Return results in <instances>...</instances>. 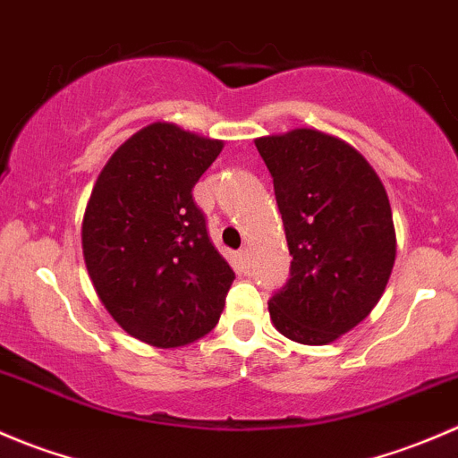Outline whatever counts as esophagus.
<instances>
[{
	"mask_svg": "<svg viewBox=\"0 0 458 458\" xmlns=\"http://www.w3.org/2000/svg\"><path fill=\"white\" fill-rule=\"evenodd\" d=\"M237 261H239V266L246 267L248 263H250V250H248V248H242V250L237 252Z\"/></svg>",
	"mask_w": 458,
	"mask_h": 458,
	"instance_id": "obj_1",
	"label": "esophagus"
}]
</instances>
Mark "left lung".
Listing matches in <instances>:
<instances>
[{
  "label": "left lung",
  "mask_w": 458,
  "mask_h": 458,
  "mask_svg": "<svg viewBox=\"0 0 458 458\" xmlns=\"http://www.w3.org/2000/svg\"><path fill=\"white\" fill-rule=\"evenodd\" d=\"M275 182L293 255L290 279L267 303L288 339L327 345L386 293L396 233L386 186L350 143L315 128L255 140Z\"/></svg>",
  "instance_id": "obj_1"
}]
</instances>
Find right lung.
Instances as JSON below:
<instances>
[{
	"label": "right lung",
	"instance_id": "add662e5",
	"mask_svg": "<svg viewBox=\"0 0 458 458\" xmlns=\"http://www.w3.org/2000/svg\"><path fill=\"white\" fill-rule=\"evenodd\" d=\"M221 148L177 123H150L113 152L86 203L81 250L92 288L128 335L155 348L206 336L234 281L192 201Z\"/></svg>",
	"mask_w": 458,
	"mask_h": 458
}]
</instances>
